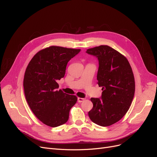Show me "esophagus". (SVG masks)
<instances>
[{
  "instance_id": "34e87169",
  "label": "esophagus",
  "mask_w": 157,
  "mask_h": 157,
  "mask_svg": "<svg viewBox=\"0 0 157 157\" xmlns=\"http://www.w3.org/2000/svg\"><path fill=\"white\" fill-rule=\"evenodd\" d=\"M85 100V98L78 97V102H83Z\"/></svg>"
}]
</instances>
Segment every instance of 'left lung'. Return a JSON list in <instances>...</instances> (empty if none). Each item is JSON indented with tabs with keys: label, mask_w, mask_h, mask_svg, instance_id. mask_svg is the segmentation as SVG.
<instances>
[{
	"label": "left lung",
	"mask_w": 157,
	"mask_h": 157,
	"mask_svg": "<svg viewBox=\"0 0 157 157\" xmlns=\"http://www.w3.org/2000/svg\"><path fill=\"white\" fill-rule=\"evenodd\" d=\"M99 62L97 79L102 97L91 98L93 108L88 116L93 122L108 127L120 120L130 108L135 93V79L127 58L114 49L101 45L88 49Z\"/></svg>",
	"instance_id": "left-lung-1"
}]
</instances>
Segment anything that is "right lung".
I'll return each mask as SVG.
<instances>
[{"label": "right lung", "instance_id": "obj_1", "mask_svg": "<svg viewBox=\"0 0 157 157\" xmlns=\"http://www.w3.org/2000/svg\"><path fill=\"white\" fill-rule=\"evenodd\" d=\"M80 50L51 46L38 52L27 65L23 79L26 100L35 116L49 127L67 122L70 109L77 102L76 95L56 89L68 62Z\"/></svg>", "mask_w": 157, "mask_h": 157}]
</instances>
